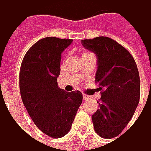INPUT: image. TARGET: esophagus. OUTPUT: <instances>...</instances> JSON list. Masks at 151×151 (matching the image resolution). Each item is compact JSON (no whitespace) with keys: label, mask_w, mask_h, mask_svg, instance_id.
Returning a JSON list of instances; mask_svg holds the SVG:
<instances>
[{"label":"esophagus","mask_w":151,"mask_h":151,"mask_svg":"<svg viewBox=\"0 0 151 151\" xmlns=\"http://www.w3.org/2000/svg\"><path fill=\"white\" fill-rule=\"evenodd\" d=\"M91 99H92V97L91 96L85 95V94L83 95V100H84V101H90V100H91Z\"/></svg>","instance_id":"1"}]
</instances>
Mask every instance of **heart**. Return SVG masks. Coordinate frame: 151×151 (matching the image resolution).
I'll return each mask as SVG.
<instances>
[{
  "label": "heart",
  "mask_w": 151,
  "mask_h": 151,
  "mask_svg": "<svg viewBox=\"0 0 151 151\" xmlns=\"http://www.w3.org/2000/svg\"><path fill=\"white\" fill-rule=\"evenodd\" d=\"M89 53H90V52H84V53H83V55H86V54H89Z\"/></svg>",
  "instance_id": "obj_1"
}]
</instances>
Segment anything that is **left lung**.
<instances>
[{
    "label": "left lung",
    "instance_id": "left-lung-1",
    "mask_svg": "<svg viewBox=\"0 0 151 151\" xmlns=\"http://www.w3.org/2000/svg\"><path fill=\"white\" fill-rule=\"evenodd\" d=\"M81 44L97 57L96 82L101 97L92 115L95 131L111 139L121 133L134 115L140 96V81L136 63L130 52L106 36L85 39Z\"/></svg>",
    "mask_w": 151,
    "mask_h": 151
}]
</instances>
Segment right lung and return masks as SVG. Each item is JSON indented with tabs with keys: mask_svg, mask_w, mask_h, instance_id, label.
I'll return each instance as SVG.
<instances>
[{
	"mask_svg": "<svg viewBox=\"0 0 151 151\" xmlns=\"http://www.w3.org/2000/svg\"><path fill=\"white\" fill-rule=\"evenodd\" d=\"M73 40L45 37L27 50L20 69L22 102L35 125L52 138L68 133L83 100L79 91L66 92L57 84L61 53Z\"/></svg>",
	"mask_w": 151,
	"mask_h": 151,
	"instance_id": "obj_1",
	"label": "right lung"
}]
</instances>
